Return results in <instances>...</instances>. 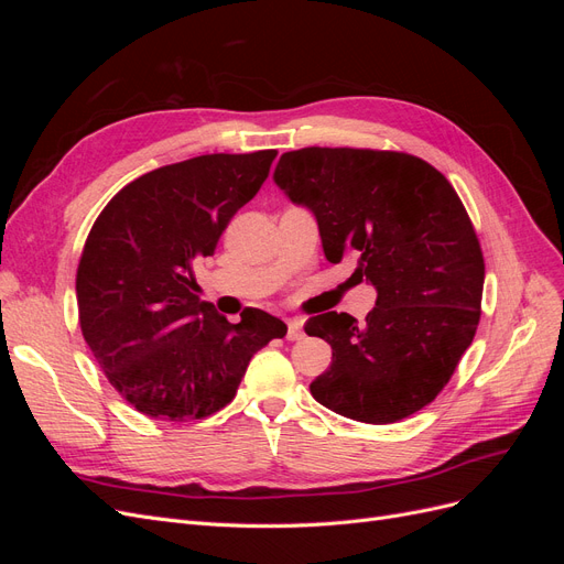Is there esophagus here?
I'll list each match as a JSON object with an SVG mask.
<instances>
[{"label":"esophagus","instance_id":"34e87169","mask_svg":"<svg viewBox=\"0 0 564 564\" xmlns=\"http://www.w3.org/2000/svg\"><path fill=\"white\" fill-rule=\"evenodd\" d=\"M301 336H303V319H299V317L286 319V338L299 340Z\"/></svg>","mask_w":564,"mask_h":564}]
</instances>
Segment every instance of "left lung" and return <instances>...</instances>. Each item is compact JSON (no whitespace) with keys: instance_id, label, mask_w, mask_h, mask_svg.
<instances>
[{"instance_id":"1","label":"left lung","mask_w":564,"mask_h":564,"mask_svg":"<svg viewBox=\"0 0 564 564\" xmlns=\"http://www.w3.org/2000/svg\"><path fill=\"white\" fill-rule=\"evenodd\" d=\"M272 181L319 228L329 263L352 259L377 289L365 324L348 313L305 322L332 346L313 398L362 423H395L431 404L473 344L485 284L482 249L449 181L390 150L301 148Z\"/></svg>"}]
</instances>
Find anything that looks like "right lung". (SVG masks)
I'll use <instances>...</instances> for the list:
<instances>
[{
	"label": "right lung",
	"instance_id": "right-lung-1",
	"mask_svg": "<svg viewBox=\"0 0 564 564\" xmlns=\"http://www.w3.org/2000/svg\"><path fill=\"white\" fill-rule=\"evenodd\" d=\"M275 155L216 152L160 166L96 218L77 268L82 334L112 388L150 419L216 414L253 352L286 334L282 319L259 308L228 322L195 296L193 278Z\"/></svg>",
	"mask_w": 564,
	"mask_h": 564
}]
</instances>
